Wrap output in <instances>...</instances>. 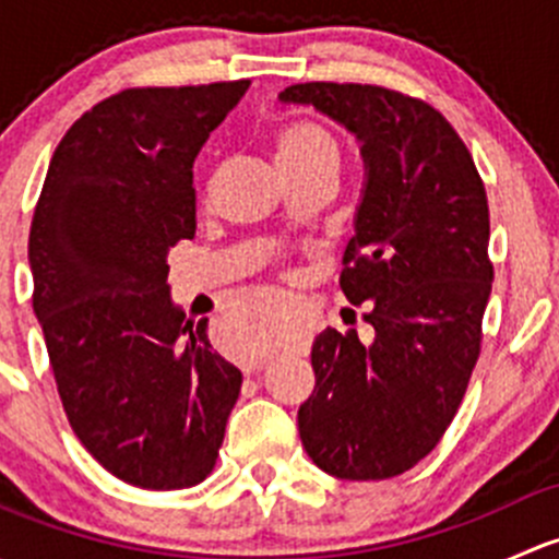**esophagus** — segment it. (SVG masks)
<instances>
[{"instance_id":"1","label":"esophagus","mask_w":559,"mask_h":559,"mask_svg":"<svg viewBox=\"0 0 559 559\" xmlns=\"http://www.w3.org/2000/svg\"><path fill=\"white\" fill-rule=\"evenodd\" d=\"M262 368H264V362H248L243 370L246 373H257V370H262Z\"/></svg>"}]
</instances>
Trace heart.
I'll return each mask as SVG.
<instances>
[{"label": "heart", "instance_id": "1", "mask_svg": "<svg viewBox=\"0 0 559 559\" xmlns=\"http://www.w3.org/2000/svg\"><path fill=\"white\" fill-rule=\"evenodd\" d=\"M275 162L281 173L300 175L308 170H335L341 165V145L326 132L324 127L313 121H289L275 132L273 138ZM278 343V324L273 311L262 308H246L233 321V343L229 354L240 359H257L273 352Z\"/></svg>", "mask_w": 559, "mask_h": 559}]
</instances>
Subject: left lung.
<instances>
[{"label":"left lung","mask_w":559,"mask_h":559,"mask_svg":"<svg viewBox=\"0 0 559 559\" xmlns=\"http://www.w3.org/2000/svg\"><path fill=\"white\" fill-rule=\"evenodd\" d=\"M362 143L365 191L341 289L370 335L326 326L313 341V394L297 411L324 473L381 481L425 460L465 397L492 292L489 205L467 145L425 99L370 83H297Z\"/></svg>","instance_id":"obj_1"}]
</instances>
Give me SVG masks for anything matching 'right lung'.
Listing matches in <instances>:
<instances>
[{"label":"right lung","instance_id":"obj_1","mask_svg":"<svg viewBox=\"0 0 559 559\" xmlns=\"http://www.w3.org/2000/svg\"><path fill=\"white\" fill-rule=\"evenodd\" d=\"M251 81L123 88L48 165L29 233L35 308L72 432L121 481L183 489L216 467L243 376L170 300L194 238L197 154Z\"/></svg>","mask_w":559,"mask_h":559}]
</instances>
